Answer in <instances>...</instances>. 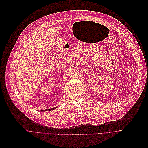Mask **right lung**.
<instances>
[{"label": "right lung", "instance_id": "right-lung-1", "mask_svg": "<svg viewBox=\"0 0 148 148\" xmlns=\"http://www.w3.org/2000/svg\"><path fill=\"white\" fill-rule=\"evenodd\" d=\"M56 107H54V108H50V109H46V110H41V111H51V110H54L55 109Z\"/></svg>", "mask_w": 148, "mask_h": 148}]
</instances>
